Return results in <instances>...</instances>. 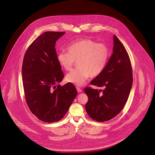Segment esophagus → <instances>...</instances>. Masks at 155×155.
Masks as SVG:
<instances>
[{
    "label": "esophagus",
    "instance_id": "obj_1",
    "mask_svg": "<svg viewBox=\"0 0 155 155\" xmlns=\"http://www.w3.org/2000/svg\"><path fill=\"white\" fill-rule=\"evenodd\" d=\"M76 89H77V91H78V92H82V89L80 88H79V87H77Z\"/></svg>",
    "mask_w": 155,
    "mask_h": 155
}]
</instances>
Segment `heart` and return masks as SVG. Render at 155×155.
I'll list each match as a JSON object with an SVG mask.
<instances>
[{
    "mask_svg": "<svg viewBox=\"0 0 155 155\" xmlns=\"http://www.w3.org/2000/svg\"><path fill=\"white\" fill-rule=\"evenodd\" d=\"M67 52L57 54V61L65 70H70L76 61L78 68L66 76V81L77 86L83 85L89 77L100 75L107 63L109 49L103 43H97L91 39H82L73 42L67 48Z\"/></svg>",
    "mask_w": 155,
    "mask_h": 155,
    "instance_id": "1",
    "label": "heart"
}]
</instances>
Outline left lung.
Wrapping results in <instances>:
<instances>
[{
	"instance_id": "obj_1",
	"label": "left lung",
	"mask_w": 155,
	"mask_h": 155,
	"mask_svg": "<svg viewBox=\"0 0 155 155\" xmlns=\"http://www.w3.org/2000/svg\"><path fill=\"white\" fill-rule=\"evenodd\" d=\"M113 54L103 71L90 84L103 89L86 87L88 97L85 109L89 117L98 122L109 120L124 107L133 85V70L124 45L113 36Z\"/></svg>"
}]
</instances>
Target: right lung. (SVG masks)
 I'll use <instances>...</instances> for the list:
<instances>
[{
  "label": "right lung",
  "instance_id": "obj_1",
  "mask_svg": "<svg viewBox=\"0 0 155 155\" xmlns=\"http://www.w3.org/2000/svg\"><path fill=\"white\" fill-rule=\"evenodd\" d=\"M63 32L46 31L26 51L22 66L25 99L31 113L48 123L58 122L66 114L77 95L74 85H58L64 78L57 61L56 41Z\"/></svg>",
  "mask_w": 155,
  "mask_h": 155
}]
</instances>
